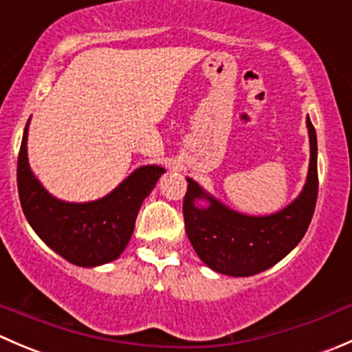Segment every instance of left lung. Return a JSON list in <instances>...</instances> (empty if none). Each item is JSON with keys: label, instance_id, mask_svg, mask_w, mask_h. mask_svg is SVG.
Masks as SVG:
<instances>
[{"label": "left lung", "instance_id": "8db88e82", "mask_svg": "<svg viewBox=\"0 0 352 352\" xmlns=\"http://www.w3.org/2000/svg\"><path fill=\"white\" fill-rule=\"evenodd\" d=\"M310 136V166L301 194L285 209L269 216H247L209 196L197 182L187 179L184 197L186 233L202 262L219 274L254 276L285 258L307 233L318 194L317 133L307 117ZM206 198L199 208L195 201Z\"/></svg>", "mask_w": 352, "mask_h": 352}]
</instances>
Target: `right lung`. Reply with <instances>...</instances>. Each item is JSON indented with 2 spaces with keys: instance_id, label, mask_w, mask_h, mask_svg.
<instances>
[{
  "instance_id": "1",
  "label": "right lung",
  "mask_w": 352,
  "mask_h": 352,
  "mask_svg": "<svg viewBox=\"0 0 352 352\" xmlns=\"http://www.w3.org/2000/svg\"><path fill=\"white\" fill-rule=\"evenodd\" d=\"M27 134L28 122L19 153L16 184L23 214L34 232L74 265L97 267L116 261L129 243L141 204L165 168L140 166L119 187L97 201H59L32 173L27 158Z\"/></svg>"
}]
</instances>
